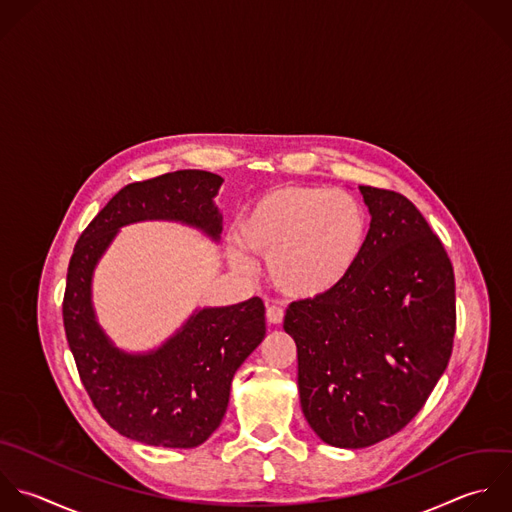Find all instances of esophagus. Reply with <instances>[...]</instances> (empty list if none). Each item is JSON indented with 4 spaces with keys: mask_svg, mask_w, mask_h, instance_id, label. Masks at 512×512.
Here are the masks:
<instances>
[{
    "mask_svg": "<svg viewBox=\"0 0 512 512\" xmlns=\"http://www.w3.org/2000/svg\"><path fill=\"white\" fill-rule=\"evenodd\" d=\"M283 317H285L283 309H279V307H275V305H269V307H267V321H269L271 325H281V323H283Z\"/></svg>",
    "mask_w": 512,
    "mask_h": 512,
    "instance_id": "esophagus-1",
    "label": "esophagus"
}]
</instances>
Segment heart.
Listing matches in <instances>:
<instances>
[{
    "mask_svg": "<svg viewBox=\"0 0 512 512\" xmlns=\"http://www.w3.org/2000/svg\"><path fill=\"white\" fill-rule=\"evenodd\" d=\"M237 237L245 249L267 257L269 281L281 295L309 301L351 275L365 247L367 217L347 191L285 183L245 207ZM233 263L249 267L241 253H233Z\"/></svg>",
    "mask_w": 512,
    "mask_h": 512,
    "instance_id": "obj_1",
    "label": "heart"
}]
</instances>
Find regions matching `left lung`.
<instances>
[{"label":"left lung","instance_id":"8db88e82","mask_svg":"<svg viewBox=\"0 0 512 512\" xmlns=\"http://www.w3.org/2000/svg\"><path fill=\"white\" fill-rule=\"evenodd\" d=\"M371 211L363 253L329 295L295 301L301 409L327 445L363 449L405 429L445 373L457 305L451 259L401 193L361 185Z\"/></svg>","mask_w":512,"mask_h":512}]
</instances>
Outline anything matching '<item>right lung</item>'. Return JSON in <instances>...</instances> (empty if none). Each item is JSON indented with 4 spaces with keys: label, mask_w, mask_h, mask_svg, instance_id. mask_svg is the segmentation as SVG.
I'll list each match as a JSON object with an SVG mask.
<instances>
[{
    "label": "right lung",
    "mask_w": 512,
    "mask_h": 512,
    "mask_svg": "<svg viewBox=\"0 0 512 512\" xmlns=\"http://www.w3.org/2000/svg\"><path fill=\"white\" fill-rule=\"evenodd\" d=\"M223 179L181 169L119 189L79 235L67 267L63 327L79 379L103 421L119 435L167 449L205 443L227 411L235 371L265 337V305L251 297L203 309L149 355L117 351L91 309V273L121 225L175 219L213 239L221 215L213 197Z\"/></svg>",
    "instance_id": "right-lung-1"
}]
</instances>
